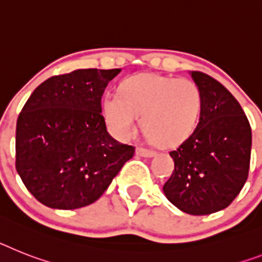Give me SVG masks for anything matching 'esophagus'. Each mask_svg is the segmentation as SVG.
<instances>
[{
    "label": "esophagus",
    "instance_id": "34e87169",
    "mask_svg": "<svg viewBox=\"0 0 262 262\" xmlns=\"http://www.w3.org/2000/svg\"><path fill=\"white\" fill-rule=\"evenodd\" d=\"M136 155L140 156V157L151 158L156 156V151L149 150V149H144V148H137V150H136Z\"/></svg>",
    "mask_w": 262,
    "mask_h": 262
}]
</instances>
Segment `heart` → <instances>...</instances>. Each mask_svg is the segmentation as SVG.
Returning <instances> with one entry per match:
<instances>
[{"instance_id":"1","label":"heart","mask_w":262,"mask_h":262,"mask_svg":"<svg viewBox=\"0 0 262 262\" xmlns=\"http://www.w3.org/2000/svg\"><path fill=\"white\" fill-rule=\"evenodd\" d=\"M107 126L120 140L132 137L137 116L144 133L160 146L181 144L197 129L202 113V93L192 80L136 74L120 83L118 94L104 98Z\"/></svg>"}]
</instances>
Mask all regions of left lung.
<instances>
[{
  "label": "left lung",
  "mask_w": 262,
  "mask_h": 262,
  "mask_svg": "<svg viewBox=\"0 0 262 262\" xmlns=\"http://www.w3.org/2000/svg\"><path fill=\"white\" fill-rule=\"evenodd\" d=\"M202 93V113L193 135L169 155L174 170L165 195L180 210L204 216L225 209L245 185L252 129L238 101L224 85L190 72Z\"/></svg>",
  "instance_id": "obj_1"
}]
</instances>
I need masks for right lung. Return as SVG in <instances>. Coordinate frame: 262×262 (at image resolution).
<instances>
[{"label": "right lung", "mask_w": 262, "mask_h": 262, "mask_svg": "<svg viewBox=\"0 0 262 262\" xmlns=\"http://www.w3.org/2000/svg\"><path fill=\"white\" fill-rule=\"evenodd\" d=\"M121 69H78L43 81L17 120L15 169L43 205L72 210L100 199L135 148L106 130L101 97Z\"/></svg>", "instance_id": "right-lung-1"}]
</instances>
